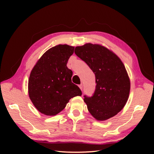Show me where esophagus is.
<instances>
[{
	"mask_svg": "<svg viewBox=\"0 0 154 154\" xmlns=\"http://www.w3.org/2000/svg\"><path fill=\"white\" fill-rule=\"evenodd\" d=\"M80 86H81H81H82V85H80Z\"/></svg>",
	"mask_w": 154,
	"mask_h": 154,
	"instance_id": "34e87169",
	"label": "esophagus"
}]
</instances>
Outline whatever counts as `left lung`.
<instances>
[{"instance_id": "left-lung-1", "label": "left lung", "mask_w": 154, "mask_h": 154, "mask_svg": "<svg viewBox=\"0 0 154 154\" xmlns=\"http://www.w3.org/2000/svg\"><path fill=\"white\" fill-rule=\"evenodd\" d=\"M74 47L58 45L42 55L31 71L29 97L35 107L45 115L54 116L63 110L71 98L82 92L72 83L73 72L67 67Z\"/></svg>"}]
</instances>
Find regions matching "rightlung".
Here are the masks:
<instances>
[{
	"label": "right lung",
	"mask_w": 154,
	"mask_h": 154,
	"mask_svg": "<svg viewBox=\"0 0 154 154\" xmlns=\"http://www.w3.org/2000/svg\"><path fill=\"white\" fill-rule=\"evenodd\" d=\"M75 54L85 62L95 76L93 95H84L88 110L99 120L115 116L126 104L130 89L129 77L122 62L106 48L97 44L76 47Z\"/></svg>",
	"instance_id": "obj_1"
}]
</instances>
